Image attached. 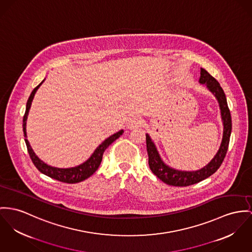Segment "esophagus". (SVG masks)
<instances>
[{
  "label": "esophagus",
  "instance_id": "obj_1",
  "mask_svg": "<svg viewBox=\"0 0 252 252\" xmlns=\"http://www.w3.org/2000/svg\"><path fill=\"white\" fill-rule=\"evenodd\" d=\"M142 124H143L142 118L138 116L132 117V118L129 120V122H128V126H129V127H131V128L137 127V126H141Z\"/></svg>",
  "mask_w": 252,
  "mask_h": 252
}]
</instances>
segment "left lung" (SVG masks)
<instances>
[{"label":"left lung","instance_id":"8db88e82","mask_svg":"<svg viewBox=\"0 0 252 252\" xmlns=\"http://www.w3.org/2000/svg\"><path fill=\"white\" fill-rule=\"evenodd\" d=\"M199 82L202 84H206L209 90L215 94V96L219 101L222 123H223L222 141L217 155H215V157L207 166L195 172H181V171H176L174 169H172L168 167L166 164H164V162L161 160L160 156L156 151L155 144L153 143L149 134H147L146 142H147V152L149 155L150 169L160 180H162L164 183L171 186L186 187V186L194 185L195 183H198L199 181H202L203 179L209 177L210 175L215 174L218 171V169L220 167L228 150L230 134L232 129V122H231L230 110L227 105L224 92L220 87V83L218 82V80L213 78L206 70L202 68L200 69Z\"/></svg>","mask_w":252,"mask_h":252}]
</instances>
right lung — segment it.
<instances>
[{"label":"right lung","instance_id":"right-lung-1","mask_svg":"<svg viewBox=\"0 0 252 252\" xmlns=\"http://www.w3.org/2000/svg\"><path fill=\"white\" fill-rule=\"evenodd\" d=\"M43 83V81L37 85L33 91L32 92L31 96L28 99L27 102V107H26V112L23 118V130H24V134L25 137H27L26 134V121L28 118L29 114V110L31 108L32 105V101L33 99V97L35 95V92L37 91L39 86ZM124 130H120L119 132H117L115 134L110 136L109 138H107L106 140H104L98 147L97 150L94 152V154L91 155V157L84 162L83 164L79 165L78 167L75 168H70V169H58V168H54L51 166H48L47 164H45L44 162H42L38 157L33 153L32 147L30 146V143L28 141V139H25L26 145H27V149H28V153L30 155V157L32 161V163L34 164V166L37 168L40 173L46 174L47 176L54 178L56 180H58L60 182H64V183H69V184H74V183H78L80 181L85 180L86 178H88L89 176H91L97 170V168L100 165L101 159H102V155L104 151L115 141L120 136L123 134Z\"/></svg>","mask_w":252,"mask_h":252}]
</instances>
